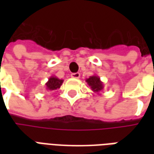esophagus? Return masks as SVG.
<instances>
[{"instance_id": "1", "label": "esophagus", "mask_w": 154, "mask_h": 154, "mask_svg": "<svg viewBox=\"0 0 154 154\" xmlns=\"http://www.w3.org/2000/svg\"><path fill=\"white\" fill-rule=\"evenodd\" d=\"M71 77H72L74 79H78L80 77V73L79 72H76V73L71 74Z\"/></svg>"}]
</instances>
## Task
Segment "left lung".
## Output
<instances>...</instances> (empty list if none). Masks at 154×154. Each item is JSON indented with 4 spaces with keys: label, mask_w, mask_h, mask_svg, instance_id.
<instances>
[{
    "label": "left lung",
    "mask_w": 154,
    "mask_h": 154,
    "mask_svg": "<svg viewBox=\"0 0 154 154\" xmlns=\"http://www.w3.org/2000/svg\"><path fill=\"white\" fill-rule=\"evenodd\" d=\"M86 82L91 87V90L93 91L94 92L100 94V92L104 89V84L100 81V77L97 75L91 76L89 78L86 79Z\"/></svg>",
    "instance_id": "1"
}]
</instances>
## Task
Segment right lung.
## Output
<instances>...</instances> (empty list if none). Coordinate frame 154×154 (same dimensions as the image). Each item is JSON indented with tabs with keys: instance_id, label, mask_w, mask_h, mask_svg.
Masks as SVG:
<instances>
[{
	"instance_id": "1",
	"label": "right lung",
	"mask_w": 154,
	"mask_h": 154,
	"mask_svg": "<svg viewBox=\"0 0 154 154\" xmlns=\"http://www.w3.org/2000/svg\"><path fill=\"white\" fill-rule=\"evenodd\" d=\"M63 82V79H59L55 76H51L48 78V81L45 83L46 86V90L47 91H54L59 89L60 87L62 86V84Z\"/></svg>"
}]
</instances>
